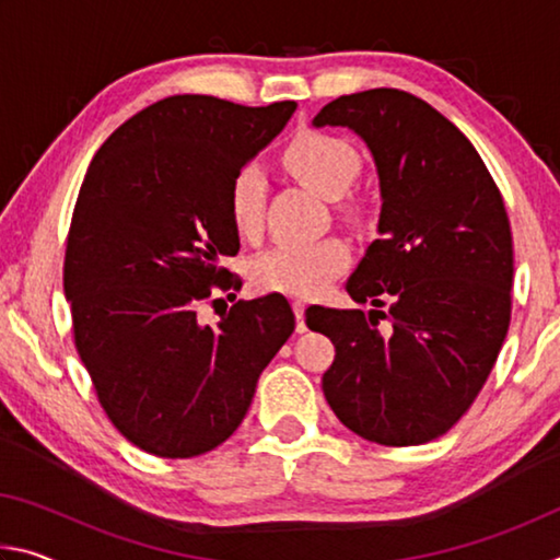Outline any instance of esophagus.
<instances>
[{
    "instance_id": "esophagus-1",
    "label": "esophagus",
    "mask_w": 560,
    "mask_h": 560,
    "mask_svg": "<svg viewBox=\"0 0 560 560\" xmlns=\"http://www.w3.org/2000/svg\"><path fill=\"white\" fill-rule=\"evenodd\" d=\"M291 306H293V314H296V330H299V334H303V330H306V320H303V311H306V301L293 299Z\"/></svg>"
}]
</instances>
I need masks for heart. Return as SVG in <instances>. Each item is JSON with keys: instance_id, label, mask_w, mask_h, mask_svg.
<instances>
[{"instance_id": "b5f03b06", "label": "heart", "mask_w": 560, "mask_h": 560, "mask_svg": "<svg viewBox=\"0 0 560 560\" xmlns=\"http://www.w3.org/2000/svg\"><path fill=\"white\" fill-rule=\"evenodd\" d=\"M283 165L316 192L338 197L346 212H358L353 195H346L360 173V153L336 132L303 128L283 145ZM267 200V183L254 165L236 170L226 187V210L234 230L252 236L259 232ZM350 249L340 236L316 242H281L254 261L252 277L259 289L283 291L293 296H311L326 289L348 267Z\"/></svg>"}]
</instances>
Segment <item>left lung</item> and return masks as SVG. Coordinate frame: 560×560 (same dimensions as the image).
<instances>
[{
	"label": "left lung",
	"instance_id": "obj_1",
	"mask_svg": "<svg viewBox=\"0 0 560 560\" xmlns=\"http://www.w3.org/2000/svg\"><path fill=\"white\" fill-rule=\"evenodd\" d=\"M314 126L355 130L383 195L381 240L346 287L375 308L306 311L336 346L324 395L368 442L424 444L469 410L504 346L514 281L504 200L467 136L407 91L340 96Z\"/></svg>",
	"mask_w": 560,
	"mask_h": 560
}]
</instances>
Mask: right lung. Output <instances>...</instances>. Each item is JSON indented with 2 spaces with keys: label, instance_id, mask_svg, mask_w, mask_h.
Returning a JSON list of instances; mask_svg holds the SVG:
<instances>
[{
  "label": "right lung",
  "instance_id": "add662e5",
  "mask_svg": "<svg viewBox=\"0 0 560 560\" xmlns=\"http://www.w3.org/2000/svg\"><path fill=\"white\" fill-rule=\"evenodd\" d=\"M293 110L170 96L122 122L83 177L63 259L73 343L108 420L155 457L220 447L296 326L281 293L199 324L202 305L224 302L214 291L242 289L222 267L240 252L230 179Z\"/></svg>",
  "mask_w": 560,
  "mask_h": 560
}]
</instances>
